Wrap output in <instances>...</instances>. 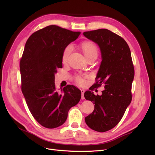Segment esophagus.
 <instances>
[{
	"label": "esophagus",
	"instance_id": "obj_1",
	"mask_svg": "<svg viewBox=\"0 0 155 155\" xmlns=\"http://www.w3.org/2000/svg\"><path fill=\"white\" fill-rule=\"evenodd\" d=\"M81 99L84 100L85 99V97H84V93H85V91L81 90Z\"/></svg>",
	"mask_w": 155,
	"mask_h": 155
}]
</instances>
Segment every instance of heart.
<instances>
[{
    "label": "heart",
    "mask_w": 155,
    "mask_h": 155,
    "mask_svg": "<svg viewBox=\"0 0 155 155\" xmlns=\"http://www.w3.org/2000/svg\"><path fill=\"white\" fill-rule=\"evenodd\" d=\"M81 48L87 60L91 58L95 57V56L97 55V53H98L97 48L96 46V45L94 43H93L92 42L84 41L83 43H82L81 45ZM72 51V46L71 45H68L67 46H66V48L64 49L63 55H62V61L63 63L67 62L69 56L70 54H71ZM76 79L79 85H83L84 84H85V81H84V79L81 77L77 76Z\"/></svg>",
    "instance_id": "1"
}]
</instances>
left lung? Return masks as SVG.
<instances>
[{"label":"left lung","mask_w":155,"mask_h":155,"mask_svg":"<svg viewBox=\"0 0 155 155\" xmlns=\"http://www.w3.org/2000/svg\"><path fill=\"white\" fill-rule=\"evenodd\" d=\"M83 35L99 46L101 51L102 61L92 89L105 85L101 96L90 91L84 94L87 100L95 104L94 111L85 120L91 129L103 133L120 122L130 104L134 66L130 48L122 37L107 29L85 31Z\"/></svg>","instance_id":"obj_1"}]
</instances>
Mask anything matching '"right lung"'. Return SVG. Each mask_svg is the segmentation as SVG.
Listing matches in <instances>:
<instances>
[{"label":"right lung","instance_id":"obj_1","mask_svg":"<svg viewBox=\"0 0 155 155\" xmlns=\"http://www.w3.org/2000/svg\"><path fill=\"white\" fill-rule=\"evenodd\" d=\"M55 25L34 32L27 40L20 61L21 89L37 122L54 129L66 121L68 110L80 101L81 91L72 85L55 87V74L62 68L64 49L80 35Z\"/></svg>","mask_w":155,"mask_h":155}]
</instances>
